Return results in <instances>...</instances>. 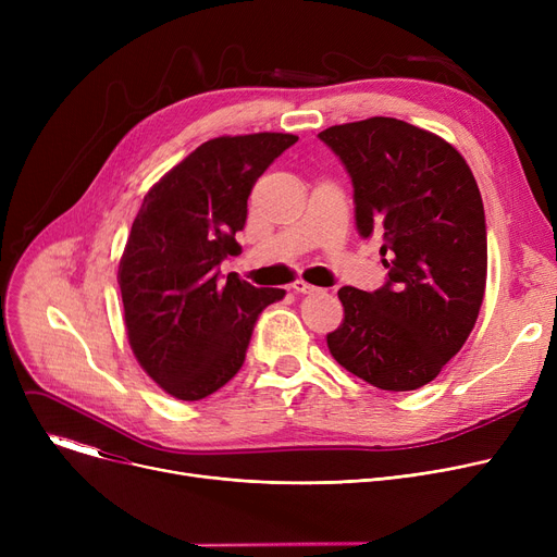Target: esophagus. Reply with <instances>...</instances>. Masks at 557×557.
Masks as SVG:
<instances>
[{"label":"esophagus","mask_w":557,"mask_h":557,"mask_svg":"<svg viewBox=\"0 0 557 557\" xmlns=\"http://www.w3.org/2000/svg\"><path fill=\"white\" fill-rule=\"evenodd\" d=\"M290 288L296 290V294H313V290H318V286L305 282V280H296L294 284H290Z\"/></svg>","instance_id":"1"}]
</instances>
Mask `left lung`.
I'll use <instances>...</instances> for the list:
<instances>
[{"instance_id": "1", "label": "left lung", "mask_w": 557, "mask_h": 557, "mask_svg": "<svg viewBox=\"0 0 557 557\" xmlns=\"http://www.w3.org/2000/svg\"><path fill=\"white\" fill-rule=\"evenodd\" d=\"M352 175L357 227L379 234L388 284L343 286L332 357L393 393L433 382L472 334L485 296L487 234L474 173L441 135L393 116L318 133Z\"/></svg>"}]
</instances>
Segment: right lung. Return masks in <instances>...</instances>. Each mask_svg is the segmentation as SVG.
Listing matches in <instances>:
<instances>
[{
  "label": "right lung",
  "mask_w": 557,
  "mask_h": 557,
  "mask_svg": "<svg viewBox=\"0 0 557 557\" xmlns=\"http://www.w3.org/2000/svg\"><path fill=\"white\" fill-rule=\"evenodd\" d=\"M298 137L223 135L200 144L146 191L116 282L141 370L171 397L198 401L239 372L257 315L284 288H257L219 263L248 214L259 175Z\"/></svg>",
  "instance_id": "obj_1"
}]
</instances>
